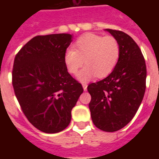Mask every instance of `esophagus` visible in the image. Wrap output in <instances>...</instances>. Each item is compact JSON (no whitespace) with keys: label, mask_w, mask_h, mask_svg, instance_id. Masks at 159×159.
<instances>
[{"label":"esophagus","mask_w":159,"mask_h":159,"mask_svg":"<svg viewBox=\"0 0 159 159\" xmlns=\"http://www.w3.org/2000/svg\"><path fill=\"white\" fill-rule=\"evenodd\" d=\"M83 90L86 91L87 88H88V84L87 83H83Z\"/></svg>","instance_id":"obj_1"}]
</instances>
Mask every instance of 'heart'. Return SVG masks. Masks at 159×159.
I'll list each match as a JSON object with an SVG mask.
<instances>
[{
    "label": "heart",
    "mask_w": 159,
    "mask_h": 159,
    "mask_svg": "<svg viewBox=\"0 0 159 159\" xmlns=\"http://www.w3.org/2000/svg\"><path fill=\"white\" fill-rule=\"evenodd\" d=\"M121 54V48L117 38L87 33L76 40L71 48L64 54V63L70 74H78L81 82H88L94 76L103 78L109 76L117 66Z\"/></svg>",
    "instance_id": "obj_1"
}]
</instances>
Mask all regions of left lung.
Wrapping results in <instances>:
<instances>
[{
    "label": "left lung",
    "instance_id": "left-lung-1",
    "mask_svg": "<svg viewBox=\"0 0 159 159\" xmlns=\"http://www.w3.org/2000/svg\"><path fill=\"white\" fill-rule=\"evenodd\" d=\"M117 38L121 54L113 71L105 79L90 83L89 109L93 124L114 132L123 129L140 107L146 91L147 66L141 50L128 34L107 29Z\"/></svg>",
    "mask_w": 159,
    "mask_h": 159
}]
</instances>
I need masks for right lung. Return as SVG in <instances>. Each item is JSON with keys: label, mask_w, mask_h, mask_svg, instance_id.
Wrapping results in <instances>:
<instances>
[{"label": "right lung", "mask_w": 159, "mask_h": 159, "mask_svg": "<svg viewBox=\"0 0 159 159\" xmlns=\"http://www.w3.org/2000/svg\"><path fill=\"white\" fill-rule=\"evenodd\" d=\"M71 38L66 33L35 36L14 58L16 98L30 123L44 133H58L69 125L71 110L83 92L64 63Z\"/></svg>", "instance_id": "obj_1"}]
</instances>
